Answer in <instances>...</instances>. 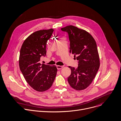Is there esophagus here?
Here are the masks:
<instances>
[{
  "mask_svg": "<svg viewBox=\"0 0 121 121\" xmlns=\"http://www.w3.org/2000/svg\"><path fill=\"white\" fill-rule=\"evenodd\" d=\"M63 66H59V65H57V68L58 69H61L62 68H63Z\"/></svg>",
  "mask_w": 121,
  "mask_h": 121,
  "instance_id": "1",
  "label": "esophagus"
}]
</instances>
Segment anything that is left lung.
Returning a JSON list of instances; mask_svg holds the SVG:
<instances>
[{
	"label": "left lung",
	"instance_id": "8db88e82",
	"mask_svg": "<svg viewBox=\"0 0 121 121\" xmlns=\"http://www.w3.org/2000/svg\"><path fill=\"white\" fill-rule=\"evenodd\" d=\"M68 33L70 41L69 52L76 56L77 68L69 66L71 74L68 78L70 86L74 89H85L92 82L100 67L97 45L92 36L85 30L69 25L61 29Z\"/></svg>",
	"mask_w": 121,
	"mask_h": 121
}]
</instances>
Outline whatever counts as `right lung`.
Instances as JSON below:
<instances>
[{
    "label": "right lung",
    "instance_id": "1",
    "mask_svg": "<svg viewBox=\"0 0 121 121\" xmlns=\"http://www.w3.org/2000/svg\"><path fill=\"white\" fill-rule=\"evenodd\" d=\"M54 30H43L30 35L21 46L19 66L28 84L35 90L42 92L50 89L56 77V66L39 63L40 57L46 55V45Z\"/></svg>",
    "mask_w": 121,
    "mask_h": 121
}]
</instances>
